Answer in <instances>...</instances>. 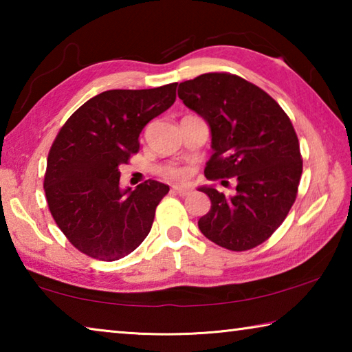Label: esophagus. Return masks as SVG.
<instances>
[{
    "instance_id": "obj_1",
    "label": "esophagus",
    "mask_w": 352,
    "mask_h": 352,
    "mask_svg": "<svg viewBox=\"0 0 352 352\" xmlns=\"http://www.w3.org/2000/svg\"><path fill=\"white\" fill-rule=\"evenodd\" d=\"M172 190H174V192H177L178 195H189L190 194V189L189 188H184V186H178V184H175V186H172Z\"/></svg>"
}]
</instances>
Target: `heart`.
I'll return each instance as SVG.
<instances>
[{
  "label": "heart",
  "mask_w": 352,
  "mask_h": 352,
  "mask_svg": "<svg viewBox=\"0 0 352 352\" xmlns=\"http://www.w3.org/2000/svg\"><path fill=\"white\" fill-rule=\"evenodd\" d=\"M163 175L170 178V180H184L188 177V170L177 164H169L163 168Z\"/></svg>",
  "instance_id": "1"
}]
</instances>
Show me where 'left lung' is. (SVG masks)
Segmentation results:
<instances>
[{"instance_id": "1", "label": "left lung", "mask_w": 352, "mask_h": 352, "mask_svg": "<svg viewBox=\"0 0 352 352\" xmlns=\"http://www.w3.org/2000/svg\"><path fill=\"white\" fill-rule=\"evenodd\" d=\"M178 98L211 129L208 180L236 177L237 183L234 195L199 188L211 200V210L199 220L200 231L231 252L261 245L287 217L302 172L289 116L264 90L230 73L182 82Z\"/></svg>"}]
</instances>
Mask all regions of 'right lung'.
I'll use <instances>...</instances> for the list:
<instances>
[{"mask_svg": "<svg viewBox=\"0 0 352 352\" xmlns=\"http://www.w3.org/2000/svg\"><path fill=\"white\" fill-rule=\"evenodd\" d=\"M177 85L100 93L68 118L52 142L43 183L47 206L67 239L90 258L121 259L151 231L169 186L146 180L121 189L119 166L140 151L146 124L175 102Z\"/></svg>", "mask_w": 352, "mask_h": 352, "instance_id": "1", "label": "right lung"}]
</instances>
